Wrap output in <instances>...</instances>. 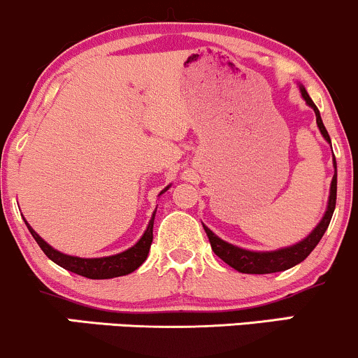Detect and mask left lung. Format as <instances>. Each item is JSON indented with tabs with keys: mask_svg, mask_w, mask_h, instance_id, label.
Masks as SVG:
<instances>
[{
	"mask_svg": "<svg viewBox=\"0 0 358 358\" xmlns=\"http://www.w3.org/2000/svg\"><path fill=\"white\" fill-rule=\"evenodd\" d=\"M300 90H301V95H303V99L306 100V103H308L315 110L317 124H318V129H320L322 136L325 137V141L330 142V136L329 132H327L325 125H323L317 105L313 103V100L310 99V95L306 94L303 87H301ZM335 203H337V164H335V176L334 179H331L329 208H327L325 216H323L320 224L312 231V234H310L308 238H305L301 243H298V245L283 248V250H278V251H270V253H258V251L241 250V248H236L229 245V243L222 241V239L217 238L216 234H214L211 229L206 228V226H204V231L206 234H208L209 243H211L214 253L220 256L226 264H229L231 268H234L236 271L248 273V275H268V273L285 271L288 270V268L295 266V264L303 262L306 256L312 253L313 248L318 245V241H320L323 234H325L327 228H329L331 216H334Z\"/></svg>",
	"mask_w": 358,
	"mask_h": 358,
	"instance_id": "8db88e82",
	"label": "left lung"
}]
</instances>
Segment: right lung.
Here are the masks:
<instances>
[{
  "instance_id": "right-lung-1",
  "label": "right lung",
  "mask_w": 358,
  "mask_h": 358,
  "mask_svg": "<svg viewBox=\"0 0 358 358\" xmlns=\"http://www.w3.org/2000/svg\"><path fill=\"white\" fill-rule=\"evenodd\" d=\"M167 191V189H164ZM162 191V192H164ZM155 214V213H154ZM27 222V221H24ZM29 233L35 238L38 246L41 248V251L52 259L53 263H57L58 266L65 268L71 273H77L80 276H85L90 280H108L115 278V276H124L129 273L136 271L142 263L145 262L147 255H149L150 245H152V228H154V216L150 220L149 226L144 236L138 239L137 245H134L130 250L124 251V253L113 255V256H105V258H77V256H69L63 255L60 251L53 250L48 243H45L38 234L29 228L27 222Z\"/></svg>"
}]
</instances>
